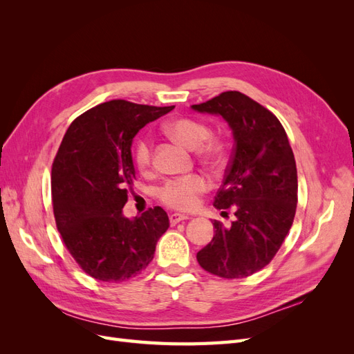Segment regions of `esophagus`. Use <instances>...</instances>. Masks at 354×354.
Instances as JSON below:
<instances>
[{
	"instance_id": "obj_1",
	"label": "esophagus",
	"mask_w": 354,
	"mask_h": 354,
	"mask_svg": "<svg viewBox=\"0 0 354 354\" xmlns=\"http://www.w3.org/2000/svg\"><path fill=\"white\" fill-rule=\"evenodd\" d=\"M187 218H189V217H187V216H185V214H178V212L169 214V223H171V226H176L177 223L183 221V220H187Z\"/></svg>"
}]
</instances>
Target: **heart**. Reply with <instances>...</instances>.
<instances>
[{
  "label": "heart",
  "mask_w": 354,
  "mask_h": 354,
  "mask_svg": "<svg viewBox=\"0 0 354 354\" xmlns=\"http://www.w3.org/2000/svg\"><path fill=\"white\" fill-rule=\"evenodd\" d=\"M164 131L168 137L173 138L181 146L187 149L201 147V159L208 164H216L223 158V147L209 136V127L195 118L178 116L168 121L164 125ZM134 165L142 174H151L153 169V149L149 137L138 138L134 146ZM209 190V181L201 176L194 174L183 178L168 180L167 183L159 189L158 198L164 205L180 209L192 211L198 207L199 198L205 195Z\"/></svg>",
  "instance_id": "b5f03b06"
}]
</instances>
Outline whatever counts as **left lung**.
Instances as JSON below:
<instances>
[{
  "instance_id": "obj_1",
  "label": "left lung",
  "mask_w": 354,
  "mask_h": 354,
  "mask_svg": "<svg viewBox=\"0 0 354 354\" xmlns=\"http://www.w3.org/2000/svg\"><path fill=\"white\" fill-rule=\"evenodd\" d=\"M198 112L221 115L234 145L214 207L234 212L230 227L214 221V238L196 259L203 270L242 279L269 264L292 226L297 209V165L285 128L264 106L239 91H224Z\"/></svg>"
}]
</instances>
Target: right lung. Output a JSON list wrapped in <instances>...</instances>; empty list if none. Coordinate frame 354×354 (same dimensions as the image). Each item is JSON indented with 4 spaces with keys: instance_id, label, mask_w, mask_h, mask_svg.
<instances>
[{
    "instance_id": "add662e5",
    "label": "right lung",
    "mask_w": 354,
    "mask_h": 354,
    "mask_svg": "<svg viewBox=\"0 0 354 354\" xmlns=\"http://www.w3.org/2000/svg\"><path fill=\"white\" fill-rule=\"evenodd\" d=\"M173 109L111 100L80 115L63 137L51 168L53 212L63 243L94 279L116 283L140 274L169 227L160 207L133 220L122 208L136 178L134 136Z\"/></svg>"
}]
</instances>
